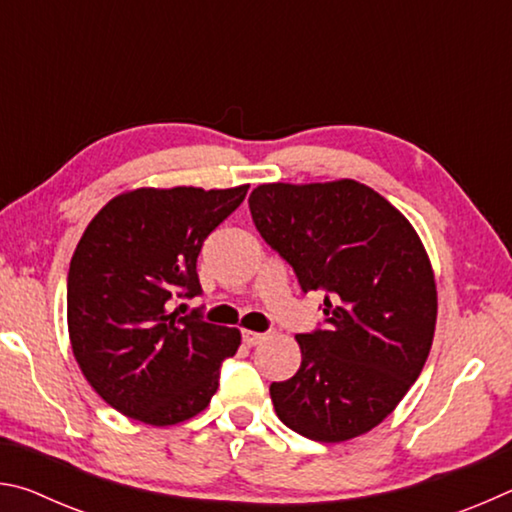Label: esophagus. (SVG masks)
<instances>
[{
	"label": "esophagus",
	"mask_w": 512,
	"mask_h": 512,
	"mask_svg": "<svg viewBox=\"0 0 512 512\" xmlns=\"http://www.w3.org/2000/svg\"><path fill=\"white\" fill-rule=\"evenodd\" d=\"M241 336H244V343L246 345H259V343L266 339V334L253 332V329H244V332H241Z\"/></svg>",
	"instance_id": "obj_1"
}]
</instances>
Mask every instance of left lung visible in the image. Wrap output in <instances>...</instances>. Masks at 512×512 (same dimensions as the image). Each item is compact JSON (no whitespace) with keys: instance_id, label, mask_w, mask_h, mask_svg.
Wrapping results in <instances>:
<instances>
[{"instance_id":"1","label":"left lung","mask_w":512,"mask_h":512,"mask_svg":"<svg viewBox=\"0 0 512 512\" xmlns=\"http://www.w3.org/2000/svg\"><path fill=\"white\" fill-rule=\"evenodd\" d=\"M248 205L300 289L325 293V327L296 336L298 372L271 384L277 418L318 443L357 438L400 404L429 357L438 298L418 232L357 180L259 185Z\"/></svg>"}]
</instances>
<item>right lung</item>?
<instances>
[{
  "label": "right lung",
  "mask_w": 512,
  "mask_h": 512,
  "mask_svg": "<svg viewBox=\"0 0 512 512\" xmlns=\"http://www.w3.org/2000/svg\"><path fill=\"white\" fill-rule=\"evenodd\" d=\"M248 185L119 194L85 228L67 273V327L85 379L112 409L153 427L194 418L219 388L241 334L183 316L201 296L196 259Z\"/></svg>",
  "instance_id": "add662e5"
}]
</instances>
